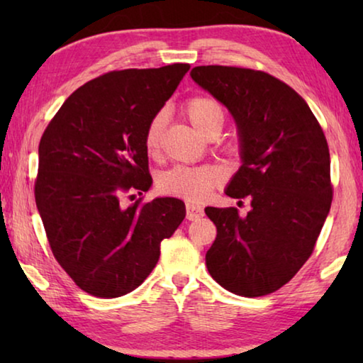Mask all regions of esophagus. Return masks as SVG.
Listing matches in <instances>:
<instances>
[{
	"label": "esophagus",
	"instance_id": "esophagus-1",
	"mask_svg": "<svg viewBox=\"0 0 363 363\" xmlns=\"http://www.w3.org/2000/svg\"><path fill=\"white\" fill-rule=\"evenodd\" d=\"M203 208L199 206V205H194V203H187L186 205V216L189 220H196L200 218H203Z\"/></svg>",
	"mask_w": 363,
	"mask_h": 363
}]
</instances>
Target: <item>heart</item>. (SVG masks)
<instances>
[{
	"label": "heart",
	"mask_w": 363,
	"mask_h": 363,
	"mask_svg": "<svg viewBox=\"0 0 363 363\" xmlns=\"http://www.w3.org/2000/svg\"><path fill=\"white\" fill-rule=\"evenodd\" d=\"M184 113L192 126L205 138H216L223 131L225 123V110L223 104L210 96H195L184 104ZM167 125V115L158 112L147 125L144 145L149 155H157L162 144V134ZM224 179L223 169L216 164L200 167H174L158 176L157 187L164 195L199 201L206 199L211 190Z\"/></svg>",
	"instance_id": "heart-1"
}]
</instances>
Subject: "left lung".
<instances>
[{
	"label": "left lung",
	"instance_id": "left-lung-1",
	"mask_svg": "<svg viewBox=\"0 0 363 363\" xmlns=\"http://www.w3.org/2000/svg\"><path fill=\"white\" fill-rule=\"evenodd\" d=\"M190 77L235 118L243 164L225 194L251 200L245 218L233 206L205 208L218 229L208 272L238 296H266L309 259L328 216L327 139L303 97L266 72L201 65Z\"/></svg>",
	"mask_w": 363,
	"mask_h": 363
}]
</instances>
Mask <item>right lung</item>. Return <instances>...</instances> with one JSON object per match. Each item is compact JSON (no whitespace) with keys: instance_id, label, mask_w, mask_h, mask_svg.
Instances as JSON below:
<instances>
[{"instance_id":"1","label":"right lung","mask_w":363,"mask_h":363,"mask_svg":"<svg viewBox=\"0 0 363 363\" xmlns=\"http://www.w3.org/2000/svg\"><path fill=\"white\" fill-rule=\"evenodd\" d=\"M189 64L113 70L69 96L43 133L35 200L52 255L83 291L118 298L149 277L160 243L186 218L181 200L152 186L144 134ZM133 196V195H130Z\"/></svg>"}]
</instances>
